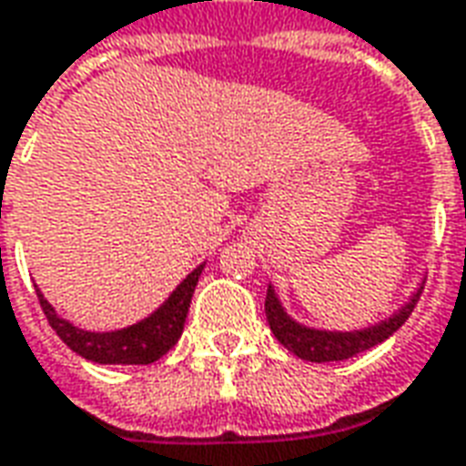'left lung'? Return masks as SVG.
Here are the masks:
<instances>
[{
	"label": "left lung",
	"instance_id": "left-lung-1",
	"mask_svg": "<svg viewBox=\"0 0 466 466\" xmlns=\"http://www.w3.org/2000/svg\"><path fill=\"white\" fill-rule=\"evenodd\" d=\"M424 289V286H421ZM421 289H419L411 301L397 311L389 321L379 323V326H371V329H364V331L354 333H331V331H316V329H306L301 323L291 321L286 311L280 309L276 293H266V319H268V326L273 336L279 339L280 344L286 346L291 354H296L303 361H313V364H323V361H344V359H351L356 354H364L369 349H374L376 344L386 341L394 331H399V326L407 321L414 306H417L419 296H421Z\"/></svg>",
	"mask_w": 466,
	"mask_h": 466
}]
</instances>
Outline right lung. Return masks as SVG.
I'll return each instance as SVG.
<instances>
[{
	"instance_id": "obj_1",
	"label": "right lung",
	"mask_w": 466,
	"mask_h": 466,
	"mask_svg": "<svg viewBox=\"0 0 466 466\" xmlns=\"http://www.w3.org/2000/svg\"><path fill=\"white\" fill-rule=\"evenodd\" d=\"M200 270L203 266H198L150 319L112 333L82 331L65 319H59L57 311L39 291L37 299L49 326L82 359L95 361V364H153L177 344L183 326H186L187 309H190V299H193L198 279H200Z\"/></svg>"
}]
</instances>
